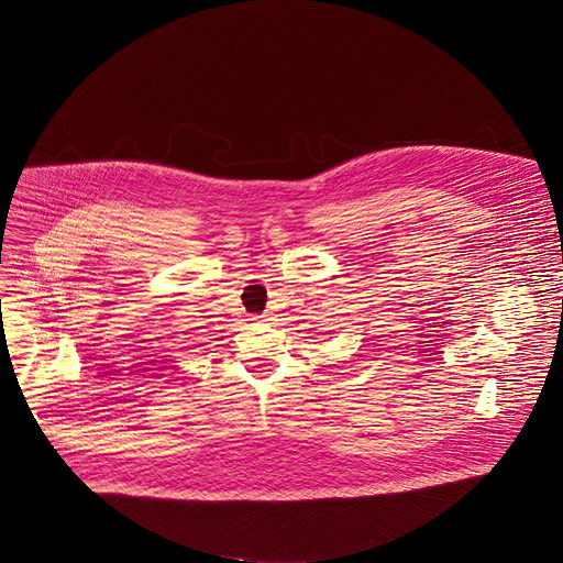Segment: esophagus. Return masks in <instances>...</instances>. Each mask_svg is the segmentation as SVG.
Instances as JSON below:
<instances>
[{
	"label": "esophagus",
	"mask_w": 563,
	"mask_h": 563,
	"mask_svg": "<svg viewBox=\"0 0 563 563\" xmlns=\"http://www.w3.org/2000/svg\"><path fill=\"white\" fill-rule=\"evenodd\" d=\"M267 317H269V314H253V321H260V323H262V321H267Z\"/></svg>",
	"instance_id": "esophagus-1"
}]
</instances>
